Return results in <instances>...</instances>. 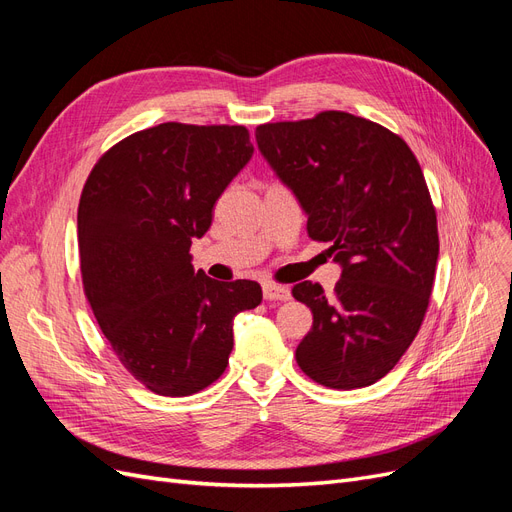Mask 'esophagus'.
<instances>
[{"label":"esophagus","instance_id":"obj_1","mask_svg":"<svg viewBox=\"0 0 512 512\" xmlns=\"http://www.w3.org/2000/svg\"><path fill=\"white\" fill-rule=\"evenodd\" d=\"M262 294H265L267 301H288L290 299V288L282 284H265L262 286Z\"/></svg>","mask_w":512,"mask_h":512}]
</instances>
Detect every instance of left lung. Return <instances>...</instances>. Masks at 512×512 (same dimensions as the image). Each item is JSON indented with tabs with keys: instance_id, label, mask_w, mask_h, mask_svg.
I'll use <instances>...</instances> for the list:
<instances>
[{
	"instance_id": "1",
	"label": "left lung",
	"mask_w": 512,
	"mask_h": 512,
	"mask_svg": "<svg viewBox=\"0 0 512 512\" xmlns=\"http://www.w3.org/2000/svg\"><path fill=\"white\" fill-rule=\"evenodd\" d=\"M256 143L299 198L307 235L342 265L331 297L312 282L292 288L314 314L297 363L329 389L374 384L414 342L436 280L438 220L421 164L404 138L344 111L262 123Z\"/></svg>"
}]
</instances>
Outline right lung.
Returning a JSON list of instances; mask_svg holds the SVG:
<instances>
[{
  "label": "right lung",
  "instance_id": "obj_1",
  "mask_svg": "<svg viewBox=\"0 0 512 512\" xmlns=\"http://www.w3.org/2000/svg\"><path fill=\"white\" fill-rule=\"evenodd\" d=\"M252 153L243 126L168 121L113 145L85 181V297L121 365L153 393L185 397L218 380L232 320L262 301L256 282H215L190 254Z\"/></svg>",
  "mask_w": 512,
  "mask_h": 512
}]
</instances>
